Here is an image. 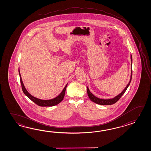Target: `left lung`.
<instances>
[{
  "instance_id": "1",
  "label": "left lung",
  "mask_w": 151,
  "mask_h": 151,
  "mask_svg": "<svg viewBox=\"0 0 151 151\" xmlns=\"http://www.w3.org/2000/svg\"><path fill=\"white\" fill-rule=\"evenodd\" d=\"M131 59L132 64V55H131ZM132 76V68H131V79H130V81H129V83H128V85L126 86L124 90V91H122V93H120L119 95H118L117 96H116L115 98H114L113 99H99V98H97L96 96H94L93 94L90 92V90H89L88 88V87L87 86V94H88V97L90 98V99L91 101H92L94 103H96L97 104L101 105H109L114 104L116 103L120 99V98L122 96V95L124 94L126 90L127 89V88L129 86L130 83L131 81Z\"/></svg>"
}]
</instances>
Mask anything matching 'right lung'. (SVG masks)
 Listing matches in <instances>:
<instances>
[{"mask_svg":"<svg viewBox=\"0 0 151 151\" xmlns=\"http://www.w3.org/2000/svg\"><path fill=\"white\" fill-rule=\"evenodd\" d=\"M19 73L20 79V83L22 85V88L23 90V92L25 94L26 96L29 98V99L31 100L32 101H33L34 103L36 104L37 105H38V106H53L58 105V104L61 102V101L64 99V97L65 96V91L67 87L68 84H66V85L64 88V90H63V91L61 92V93L58 96L55 97L54 99L50 100H42L38 99L35 97L32 96V95H31L28 92V91L26 90L25 87L24 86V84H23V81L21 78V75L20 73L19 68Z\"/></svg>","mask_w":151,"mask_h":151,"instance_id":"right-lung-1","label":"right lung"}]
</instances>
